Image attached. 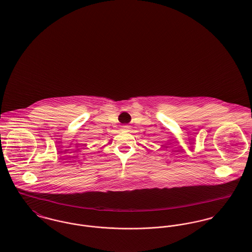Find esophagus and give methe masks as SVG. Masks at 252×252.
<instances>
[{
	"label": "esophagus",
	"mask_w": 252,
	"mask_h": 252,
	"mask_svg": "<svg viewBox=\"0 0 252 252\" xmlns=\"http://www.w3.org/2000/svg\"><path fill=\"white\" fill-rule=\"evenodd\" d=\"M122 127H123V129H128V128H129V126H127V125H124Z\"/></svg>",
	"instance_id": "1"
}]
</instances>
